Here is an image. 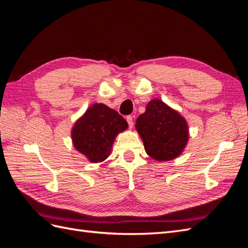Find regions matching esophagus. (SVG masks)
Here are the masks:
<instances>
[{
  "mask_svg": "<svg viewBox=\"0 0 248 248\" xmlns=\"http://www.w3.org/2000/svg\"><path fill=\"white\" fill-rule=\"evenodd\" d=\"M126 121H127V123H128V125H129V128H132V127H133V119H132V117L131 116H127L126 117Z\"/></svg>",
  "mask_w": 248,
  "mask_h": 248,
  "instance_id": "obj_1",
  "label": "esophagus"
}]
</instances>
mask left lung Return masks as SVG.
Segmentation results:
<instances>
[{
    "label": "left lung",
    "mask_w": 248,
    "mask_h": 248,
    "mask_svg": "<svg viewBox=\"0 0 248 248\" xmlns=\"http://www.w3.org/2000/svg\"><path fill=\"white\" fill-rule=\"evenodd\" d=\"M147 154L153 159L167 161L183 152L188 141V126L175 109L158 99L148 103L136 124Z\"/></svg>",
    "instance_id": "left-lung-1"
}]
</instances>
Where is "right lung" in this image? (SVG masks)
Here are the masks:
<instances>
[{"label":"right lung","instance_id":"right-lung-1","mask_svg":"<svg viewBox=\"0 0 248 248\" xmlns=\"http://www.w3.org/2000/svg\"><path fill=\"white\" fill-rule=\"evenodd\" d=\"M125 119L106 104L95 103L74 124L73 146L91 162H101L110 154L116 136L127 129Z\"/></svg>","mask_w":248,"mask_h":248}]
</instances>
